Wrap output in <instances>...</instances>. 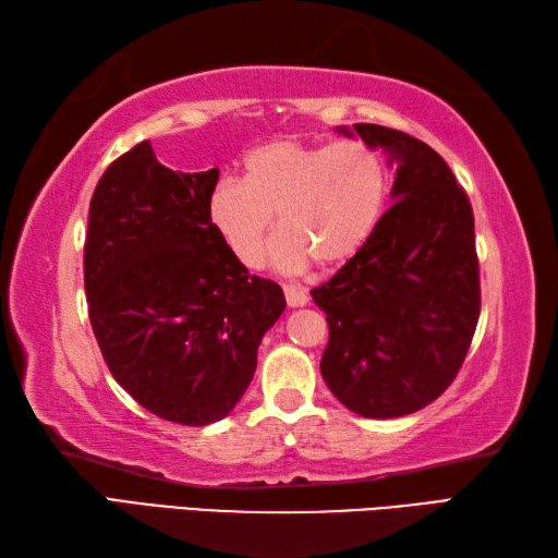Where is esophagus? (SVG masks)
Here are the masks:
<instances>
[{
    "instance_id": "obj_1",
    "label": "esophagus",
    "mask_w": 558,
    "mask_h": 558,
    "mask_svg": "<svg viewBox=\"0 0 558 558\" xmlns=\"http://www.w3.org/2000/svg\"><path fill=\"white\" fill-rule=\"evenodd\" d=\"M282 292H286V300H288V306H304L306 302H310V298H306V292L298 286H286L282 288Z\"/></svg>"
}]
</instances>
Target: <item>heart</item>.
Wrapping results in <instances>:
<instances>
[{
  "instance_id": "obj_1",
  "label": "heart",
  "mask_w": 558,
  "mask_h": 558,
  "mask_svg": "<svg viewBox=\"0 0 558 558\" xmlns=\"http://www.w3.org/2000/svg\"><path fill=\"white\" fill-rule=\"evenodd\" d=\"M388 170L357 138H272L242 160V180L222 177L208 192L206 213L222 244L244 266H256L278 213L282 230L270 242V264L298 272L316 258L345 264L381 222Z\"/></svg>"
}]
</instances>
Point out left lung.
<instances>
[{
	"mask_svg": "<svg viewBox=\"0 0 558 558\" xmlns=\"http://www.w3.org/2000/svg\"><path fill=\"white\" fill-rule=\"evenodd\" d=\"M354 132L398 165L396 204L312 298L328 322L330 393L362 417L388 420L429 405L465 362L480 318L475 216L434 148L378 124Z\"/></svg>",
	"mask_w": 558,
	"mask_h": 558,
	"instance_id": "left-lung-1",
	"label": "left lung"
}]
</instances>
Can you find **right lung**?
<instances>
[{
	"instance_id": "1",
	"label": "right lung",
	"mask_w": 558,
	"mask_h": 558,
	"mask_svg": "<svg viewBox=\"0 0 558 558\" xmlns=\"http://www.w3.org/2000/svg\"><path fill=\"white\" fill-rule=\"evenodd\" d=\"M216 182L218 170L165 168L141 141L100 177L83 246L90 326L114 381L186 426L228 417L286 312L278 282L252 276L213 230Z\"/></svg>"
}]
</instances>
